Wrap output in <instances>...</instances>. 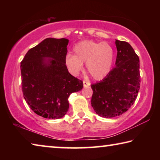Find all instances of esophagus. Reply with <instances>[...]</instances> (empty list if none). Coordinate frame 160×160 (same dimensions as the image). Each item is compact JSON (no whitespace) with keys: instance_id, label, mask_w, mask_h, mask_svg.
Wrapping results in <instances>:
<instances>
[{"instance_id":"34e87169","label":"esophagus","mask_w":160,"mask_h":160,"mask_svg":"<svg viewBox=\"0 0 160 160\" xmlns=\"http://www.w3.org/2000/svg\"><path fill=\"white\" fill-rule=\"evenodd\" d=\"M83 85H84V87H89L90 86V83L88 82V81L83 80Z\"/></svg>"}]
</instances>
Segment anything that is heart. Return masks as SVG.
Instances as JSON below:
<instances>
[{
  "label": "heart",
  "instance_id": "obj_1",
  "mask_svg": "<svg viewBox=\"0 0 160 160\" xmlns=\"http://www.w3.org/2000/svg\"><path fill=\"white\" fill-rule=\"evenodd\" d=\"M75 55L68 54L67 66L72 74L77 75L86 63L87 70L94 80H100L107 77L112 70L114 51L109 44L85 40L74 47Z\"/></svg>",
  "mask_w": 160,
  "mask_h": 160
}]
</instances>
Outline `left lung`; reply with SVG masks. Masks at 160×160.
<instances>
[{"label":"left lung","instance_id":"1","mask_svg":"<svg viewBox=\"0 0 160 160\" xmlns=\"http://www.w3.org/2000/svg\"><path fill=\"white\" fill-rule=\"evenodd\" d=\"M116 67L102 81L91 85V104L97 114L104 118L118 116L127 112L140 90V61L128 42L116 40Z\"/></svg>","mask_w":160,"mask_h":160}]
</instances>
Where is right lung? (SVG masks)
I'll return each mask as SVG.
<instances>
[{
	"mask_svg": "<svg viewBox=\"0 0 160 160\" xmlns=\"http://www.w3.org/2000/svg\"><path fill=\"white\" fill-rule=\"evenodd\" d=\"M68 40L47 38L29 49L20 63L22 90L33 112L46 118H61L69 108L70 94L83 82L69 73L66 65ZM44 58H50L45 63Z\"/></svg>",
	"mask_w": 160,
	"mask_h": 160,
	"instance_id": "obj_1",
	"label": "right lung"
}]
</instances>
